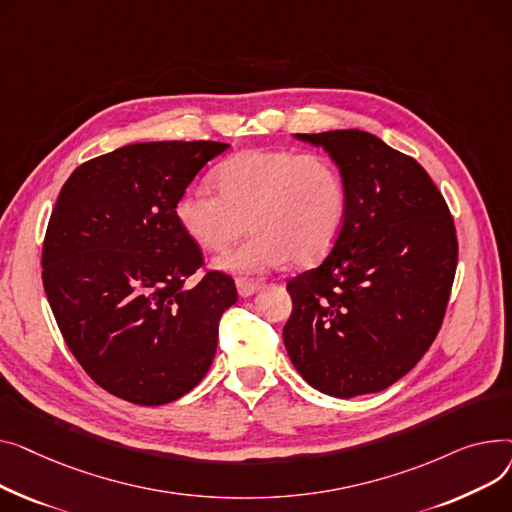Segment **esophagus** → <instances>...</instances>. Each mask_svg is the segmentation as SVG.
Masks as SVG:
<instances>
[{"label":"esophagus","mask_w":512,"mask_h":512,"mask_svg":"<svg viewBox=\"0 0 512 512\" xmlns=\"http://www.w3.org/2000/svg\"><path fill=\"white\" fill-rule=\"evenodd\" d=\"M235 285H237L239 295H242V297H250V295H254L258 289H262L264 283H262V281H252V279H237Z\"/></svg>","instance_id":"obj_1"}]
</instances>
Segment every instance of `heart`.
I'll return each instance as SVG.
<instances>
[{"label":"heart","mask_w":512,"mask_h":512,"mask_svg":"<svg viewBox=\"0 0 512 512\" xmlns=\"http://www.w3.org/2000/svg\"><path fill=\"white\" fill-rule=\"evenodd\" d=\"M217 186L219 192L192 184L179 196L175 217L206 252L227 250L250 221L254 235L217 260L229 273H264L289 258L297 266L314 264L333 250L345 227V175L320 153L246 150L219 167Z\"/></svg>","instance_id":"b5f03b06"}]
</instances>
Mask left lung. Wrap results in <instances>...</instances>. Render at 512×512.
<instances>
[{
  "label": "left lung",
  "instance_id": "left-lung-1",
  "mask_svg": "<svg viewBox=\"0 0 512 512\" xmlns=\"http://www.w3.org/2000/svg\"><path fill=\"white\" fill-rule=\"evenodd\" d=\"M322 146L347 182L335 248L287 283L283 341L316 390L351 399L403 378L442 326L457 270L450 210L415 159L362 130L295 134Z\"/></svg>",
  "mask_w": 512,
  "mask_h": 512
}]
</instances>
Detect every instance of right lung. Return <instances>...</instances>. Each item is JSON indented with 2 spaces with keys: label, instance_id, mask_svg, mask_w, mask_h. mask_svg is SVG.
Returning a JSON list of instances; mask_svg holds the SVG:
<instances>
[{
  "label": "right lung",
  "instance_id": "right-lung-1",
  "mask_svg": "<svg viewBox=\"0 0 512 512\" xmlns=\"http://www.w3.org/2000/svg\"><path fill=\"white\" fill-rule=\"evenodd\" d=\"M229 144L138 142L82 163L57 196L43 242V287L84 372L136 405H165L206 376L219 320L237 302L208 270L175 204Z\"/></svg>",
  "mask_w": 512,
  "mask_h": 512
}]
</instances>
